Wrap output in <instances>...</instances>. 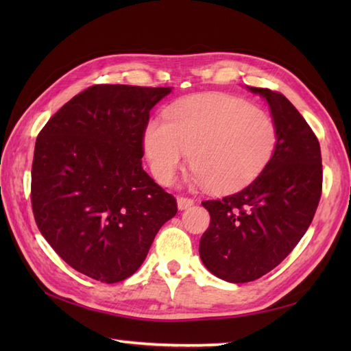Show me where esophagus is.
Listing matches in <instances>:
<instances>
[{"instance_id":"obj_1","label":"esophagus","mask_w":351,"mask_h":351,"mask_svg":"<svg viewBox=\"0 0 351 351\" xmlns=\"http://www.w3.org/2000/svg\"><path fill=\"white\" fill-rule=\"evenodd\" d=\"M193 204H195V200L190 199V197H185V196H180L178 197V208L180 210H187V208H190Z\"/></svg>"}]
</instances>
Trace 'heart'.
Instances as JSON below:
<instances>
[{
    "instance_id": "heart-1",
    "label": "heart",
    "mask_w": 351,
    "mask_h": 351,
    "mask_svg": "<svg viewBox=\"0 0 351 351\" xmlns=\"http://www.w3.org/2000/svg\"><path fill=\"white\" fill-rule=\"evenodd\" d=\"M152 175L173 182L190 152L191 182L214 193L240 190L263 173L278 146V128L265 111L234 96L204 93L170 106L164 122L143 136Z\"/></svg>"
}]
</instances>
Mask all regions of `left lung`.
Masks as SVG:
<instances>
[{"label": "left lung", "instance_id": "1", "mask_svg": "<svg viewBox=\"0 0 351 351\" xmlns=\"http://www.w3.org/2000/svg\"><path fill=\"white\" fill-rule=\"evenodd\" d=\"M249 90L270 106L278 128L276 152L247 187L202 202L211 221L200 238V259L214 276L232 283L259 279L293 252L323 190L322 151L308 122L282 93Z\"/></svg>", "mask_w": 351, "mask_h": 351}]
</instances>
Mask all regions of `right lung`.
<instances>
[{
  "mask_svg": "<svg viewBox=\"0 0 351 351\" xmlns=\"http://www.w3.org/2000/svg\"><path fill=\"white\" fill-rule=\"evenodd\" d=\"M171 87L95 84L36 140L32 208L45 240L88 278L114 283L143 264L176 199L141 167L149 113Z\"/></svg>",
  "mask_w": 351,
  "mask_h": 351,
  "instance_id": "right-lung-1",
  "label": "right lung"
}]
</instances>
